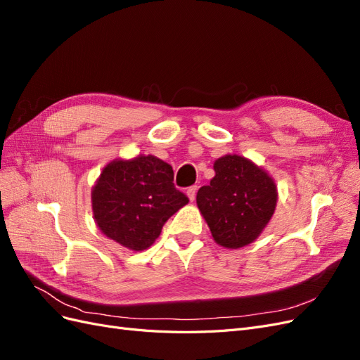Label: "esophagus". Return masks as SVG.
I'll list each match as a JSON object with an SVG mask.
<instances>
[{"instance_id":"1","label":"esophagus","mask_w":360,"mask_h":360,"mask_svg":"<svg viewBox=\"0 0 360 360\" xmlns=\"http://www.w3.org/2000/svg\"><path fill=\"white\" fill-rule=\"evenodd\" d=\"M197 191H198V186H191V188H188L186 195H188V198H189L191 201H193L195 197H197Z\"/></svg>"}]
</instances>
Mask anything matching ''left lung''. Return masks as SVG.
<instances>
[{"instance_id": "left-lung-1", "label": "left lung", "mask_w": 360, "mask_h": 360, "mask_svg": "<svg viewBox=\"0 0 360 360\" xmlns=\"http://www.w3.org/2000/svg\"><path fill=\"white\" fill-rule=\"evenodd\" d=\"M213 169L209 186L197 193L200 213L217 245L243 248L261 236L274 216L276 183L264 168L238 155L216 159Z\"/></svg>"}]
</instances>
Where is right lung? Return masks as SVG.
Segmentation results:
<instances>
[{
    "instance_id": "1",
    "label": "right lung",
    "mask_w": 360,
    "mask_h": 360,
    "mask_svg": "<svg viewBox=\"0 0 360 360\" xmlns=\"http://www.w3.org/2000/svg\"><path fill=\"white\" fill-rule=\"evenodd\" d=\"M172 180L169 163L153 155L106 163L91 189L96 225L135 252L150 248L169 217L189 202Z\"/></svg>"
}]
</instances>
